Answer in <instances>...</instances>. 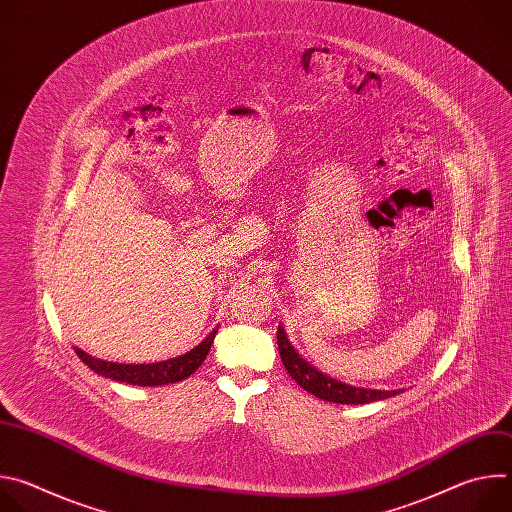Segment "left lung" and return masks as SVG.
Returning <instances> with one entry per match:
<instances>
[{
    "instance_id": "1",
    "label": "left lung",
    "mask_w": 512,
    "mask_h": 512,
    "mask_svg": "<svg viewBox=\"0 0 512 512\" xmlns=\"http://www.w3.org/2000/svg\"><path fill=\"white\" fill-rule=\"evenodd\" d=\"M277 346H279V356L285 371L289 377L294 379L302 389L308 393L316 395L318 399L330 401V403H340V405H362V403H373V401H383L389 397H395L403 393V389L397 391H381V389H364V387H352L346 385L338 379L328 377L326 373L318 371L312 362H308L298 350L291 346L283 326L279 324L277 328Z\"/></svg>"
}]
</instances>
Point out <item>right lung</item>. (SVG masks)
<instances>
[{"label": "right lung", "instance_id": "add662e5", "mask_svg": "<svg viewBox=\"0 0 512 512\" xmlns=\"http://www.w3.org/2000/svg\"><path fill=\"white\" fill-rule=\"evenodd\" d=\"M216 332H218V326L212 328V332L198 346L188 350L186 354H180V356L168 358V360H160V362H150V364H123V362L101 360V358L87 354L81 348H75V352L79 354V358L87 364L91 371H95L97 375H101L105 379H113V381L127 383V385H139V387H158V385L178 383V381H184L186 377H190L204 362V358L214 342Z\"/></svg>", "mask_w": 512, "mask_h": 512}]
</instances>
